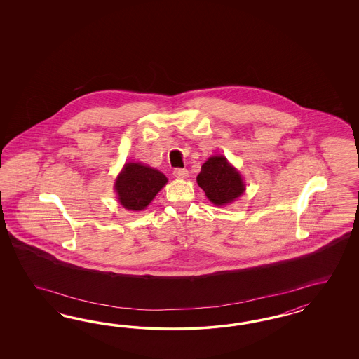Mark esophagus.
Wrapping results in <instances>:
<instances>
[{
    "label": "esophagus",
    "mask_w": 359,
    "mask_h": 359,
    "mask_svg": "<svg viewBox=\"0 0 359 359\" xmlns=\"http://www.w3.org/2000/svg\"><path fill=\"white\" fill-rule=\"evenodd\" d=\"M174 175L177 179H187L189 176V172L185 168H175Z\"/></svg>",
    "instance_id": "1"
}]
</instances>
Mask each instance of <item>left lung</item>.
<instances>
[{
  "label": "left lung",
  "mask_w": 359,
  "mask_h": 359,
  "mask_svg": "<svg viewBox=\"0 0 359 359\" xmlns=\"http://www.w3.org/2000/svg\"><path fill=\"white\" fill-rule=\"evenodd\" d=\"M197 184L217 207L233 203L245 192V183L238 171L222 155L210 156L201 165Z\"/></svg>",
  "instance_id": "obj_1"
}]
</instances>
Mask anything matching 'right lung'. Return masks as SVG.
Masks as SVG:
<instances>
[{"instance_id":"obj_1","label":"right lung","mask_w":359,"mask_h":359,"mask_svg":"<svg viewBox=\"0 0 359 359\" xmlns=\"http://www.w3.org/2000/svg\"><path fill=\"white\" fill-rule=\"evenodd\" d=\"M168 179L161 171L141 163H126L116 179L114 189L121 205L128 210H143Z\"/></svg>"}]
</instances>
